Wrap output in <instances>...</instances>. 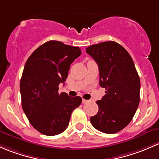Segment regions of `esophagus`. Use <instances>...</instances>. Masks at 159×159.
<instances>
[{
    "mask_svg": "<svg viewBox=\"0 0 159 159\" xmlns=\"http://www.w3.org/2000/svg\"><path fill=\"white\" fill-rule=\"evenodd\" d=\"M88 102H89V100H86V99H83V104H86V103H88Z\"/></svg>",
    "mask_w": 159,
    "mask_h": 159,
    "instance_id": "esophagus-1",
    "label": "esophagus"
}]
</instances>
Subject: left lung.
Instances as JSON below:
<instances>
[{
  "label": "left lung",
  "mask_w": 159,
  "mask_h": 159,
  "mask_svg": "<svg viewBox=\"0 0 159 159\" xmlns=\"http://www.w3.org/2000/svg\"><path fill=\"white\" fill-rule=\"evenodd\" d=\"M86 50L98 64L99 85L106 89V95L96 101L99 111L90 122L100 132L116 133L132 121L138 109L139 76L131 56L116 42L95 44Z\"/></svg>",
  "instance_id": "left-lung-1"
}]
</instances>
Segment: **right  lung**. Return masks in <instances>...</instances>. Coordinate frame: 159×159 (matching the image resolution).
<instances>
[{
  "instance_id": "1",
  "label": "right lung",
  "mask_w": 159,
  "mask_h": 159,
  "mask_svg": "<svg viewBox=\"0 0 159 159\" xmlns=\"http://www.w3.org/2000/svg\"><path fill=\"white\" fill-rule=\"evenodd\" d=\"M81 54L78 47L60 41L46 42L27 59L20 83L24 113L34 129L46 135H56L67 128L80 96L59 93V84L68 76L70 64Z\"/></svg>"
}]
</instances>
